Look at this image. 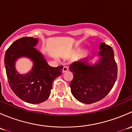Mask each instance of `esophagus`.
<instances>
[{
    "label": "esophagus",
    "mask_w": 132,
    "mask_h": 132,
    "mask_svg": "<svg viewBox=\"0 0 132 132\" xmlns=\"http://www.w3.org/2000/svg\"><path fill=\"white\" fill-rule=\"evenodd\" d=\"M68 70V68L67 66H64L63 68H62V73L66 72Z\"/></svg>",
    "instance_id": "1"
}]
</instances>
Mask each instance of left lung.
Returning <instances> with one entry per match:
<instances>
[{
	"label": "left lung",
	"instance_id": "8db88e82",
	"mask_svg": "<svg viewBox=\"0 0 132 132\" xmlns=\"http://www.w3.org/2000/svg\"><path fill=\"white\" fill-rule=\"evenodd\" d=\"M99 49L100 59L98 63L89 64L87 57L73 62L69 68L73 75L70 83L71 93L77 100L86 104L105 98L117 79L118 66L112 48L102 43Z\"/></svg>",
	"mask_w": 132,
	"mask_h": 132
}]
</instances>
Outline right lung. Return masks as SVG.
<instances>
[{"label": "right lung", "mask_w": 132, "mask_h": 132, "mask_svg": "<svg viewBox=\"0 0 132 132\" xmlns=\"http://www.w3.org/2000/svg\"><path fill=\"white\" fill-rule=\"evenodd\" d=\"M38 39L23 37L16 40L6 50L4 64L10 87L14 94L29 103L38 104L50 96L52 82L62 74L63 66L51 67L39 51L34 46ZM21 56H26L33 61V67L29 73L21 75L16 71L14 64Z\"/></svg>", "instance_id": "1"}]
</instances>
